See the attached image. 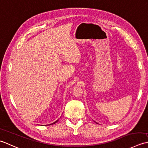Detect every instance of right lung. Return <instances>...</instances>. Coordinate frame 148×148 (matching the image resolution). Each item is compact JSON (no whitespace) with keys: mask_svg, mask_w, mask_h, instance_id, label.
<instances>
[{"mask_svg":"<svg viewBox=\"0 0 148 148\" xmlns=\"http://www.w3.org/2000/svg\"><path fill=\"white\" fill-rule=\"evenodd\" d=\"M57 121H58V120H57V121H56L55 122H53V123H52V124H50V125H53V124H55V123H56Z\"/></svg>","mask_w":148,"mask_h":148,"instance_id":"obj_1","label":"right lung"}]
</instances>
